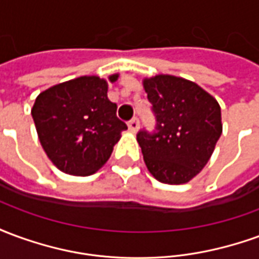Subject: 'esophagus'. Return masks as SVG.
<instances>
[{
  "label": "esophagus",
  "instance_id": "esophagus-1",
  "mask_svg": "<svg viewBox=\"0 0 259 259\" xmlns=\"http://www.w3.org/2000/svg\"><path fill=\"white\" fill-rule=\"evenodd\" d=\"M127 126H129L130 132H133V133H136V132L139 130L140 122H139V119H137V118H133V119H130L129 123H127Z\"/></svg>",
  "mask_w": 259,
  "mask_h": 259
}]
</instances>
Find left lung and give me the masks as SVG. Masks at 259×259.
<instances>
[{
	"label": "left lung",
	"instance_id": "8db88e82",
	"mask_svg": "<svg viewBox=\"0 0 259 259\" xmlns=\"http://www.w3.org/2000/svg\"><path fill=\"white\" fill-rule=\"evenodd\" d=\"M144 90L155 116V129L137 133L147 168L161 183H187L222 135L221 107L198 84L170 74L146 79Z\"/></svg>",
	"mask_w": 259,
	"mask_h": 259
}]
</instances>
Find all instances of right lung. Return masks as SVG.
I'll use <instances>...</instances> for the list:
<instances>
[{
    "label": "right lung",
    "mask_w": 259,
    "mask_h": 259,
    "mask_svg": "<svg viewBox=\"0 0 259 259\" xmlns=\"http://www.w3.org/2000/svg\"><path fill=\"white\" fill-rule=\"evenodd\" d=\"M118 74L109 76L111 81ZM107 80L81 76L42 91L31 116L44 151L65 174L89 176L107 162L127 129L108 100Z\"/></svg>",
    "instance_id": "right-lung-1"
}]
</instances>
